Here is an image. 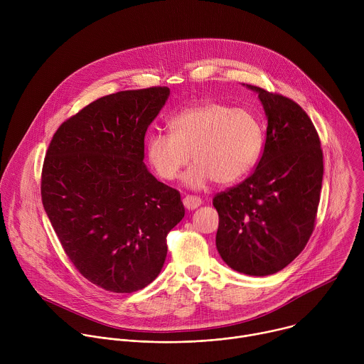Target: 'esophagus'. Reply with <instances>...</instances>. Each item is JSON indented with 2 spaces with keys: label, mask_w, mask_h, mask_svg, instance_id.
Instances as JSON below:
<instances>
[{
  "label": "esophagus",
  "mask_w": 364,
  "mask_h": 364,
  "mask_svg": "<svg viewBox=\"0 0 364 364\" xmlns=\"http://www.w3.org/2000/svg\"><path fill=\"white\" fill-rule=\"evenodd\" d=\"M183 203H184V207L188 210H194L197 209V207L201 204V198L198 196H191V194H187L184 198H183Z\"/></svg>",
  "instance_id": "obj_1"
}]
</instances>
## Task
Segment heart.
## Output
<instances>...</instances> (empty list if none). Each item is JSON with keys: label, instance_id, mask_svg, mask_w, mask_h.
<instances>
[{"label": "heart", "instance_id": "1", "mask_svg": "<svg viewBox=\"0 0 364 364\" xmlns=\"http://www.w3.org/2000/svg\"><path fill=\"white\" fill-rule=\"evenodd\" d=\"M171 134L151 132L146 157L163 180L173 181L191 160L184 176L188 187L201 188L215 180L230 184L245 177L264 148V122L249 108L203 102L176 114Z\"/></svg>", "mask_w": 364, "mask_h": 364}]
</instances>
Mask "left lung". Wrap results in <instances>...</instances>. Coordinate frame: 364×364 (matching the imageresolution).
Here are the masks:
<instances>
[{
  "label": "left lung",
  "mask_w": 364,
  "mask_h": 364,
  "mask_svg": "<svg viewBox=\"0 0 364 364\" xmlns=\"http://www.w3.org/2000/svg\"><path fill=\"white\" fill-rule=\"evenodd\" d=\"M267 139L255 171L218 193L216 246L235 271L265 277L289 265L313 235L323 184V149L317 129L292 99L262 87Z\"/></svg>",
  "instance_id": "obj_1"
}]
</instances>
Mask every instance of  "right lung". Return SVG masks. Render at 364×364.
Wrapping results in <instances>:
<instances>
[{"mask_svg":"<svg viewBox=\"0 0 364 364\" xmlns=\"http://www.w3.org/2000/svg\"><path fill=\"white\" fill-rule=\"evenodd\" d=\"M167 86L99 97L66 119L46 152L41 201L66 255L92 284L135 292L161 272L180 193L144 164V138Z\"/></svg>","mask_w":364,"mask_h":364,"instance_id":"add662e5","label":"right lung"}]
</instances>
